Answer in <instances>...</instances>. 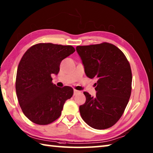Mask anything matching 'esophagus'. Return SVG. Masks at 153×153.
<instances>
[{"label":"esophagus","instance_id":"esophagus-1","mask_svg":"<svg viewBox=\"0 0 153 153\" xmlns=\"http://www.w3.org/2000/svg\"><path fill=\"white\" fill-rule=\"evenodd\" d=\"M74 95H76V94H78V93H79V92H80V91H79V90H76V89H74Z\"/></svg>","mask_w":153,"mask_h":153}]
</instances>
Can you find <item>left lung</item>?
<instances>
[{"label": "left lung", "instance_id": "1", "mask_svg": "<svg viewBox=\"0 0 153 153\" xmlns=\"http://www.w3.org/2000/svg\"><path fill=\"white\" fill-rule=\"evenodd\" d=\"M77 53L89 78L97 79V94L84 92L86 102L79 106L81 117L97 129L109 128L122 116L131 92V67L126 56L113 44L77 46Z\"/></svg>", "mask_w": 153, "mask_h": 153}]
</instances>
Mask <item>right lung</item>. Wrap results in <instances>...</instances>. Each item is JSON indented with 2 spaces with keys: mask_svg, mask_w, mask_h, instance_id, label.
<instances>
[{
  "mask_svg": "<svg viewBox=\"0 0 153 153\" xmlns=\"http://www.w3.org/2000/svg\"><path fill=\"white\" fill-rule=\"evenodd\" d=\"M75 51L70 45L38 43L23 55L17 67L15 89L23 113L33 123H53L73 96L71 87H57L52 82L51 75L59 73L62 60Z\"/></svg>",
  "mask_w": 153,
  "mask_h": 153,
  "instance_id": "right-lung-1",
  "label": "right lung"
}]
</instances>
